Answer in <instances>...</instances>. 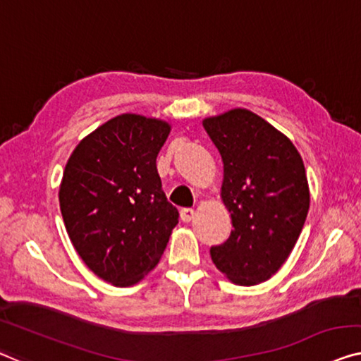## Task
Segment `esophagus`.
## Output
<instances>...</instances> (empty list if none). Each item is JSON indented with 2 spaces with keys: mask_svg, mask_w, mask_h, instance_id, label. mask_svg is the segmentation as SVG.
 Returning a JSON list of instances; mask_svg holds the SVG:
<instances>
[{
  "mask_svg": "<svg viewBox=\"0 0 361 361\" xmlns=\"http://www.w3.org/2000/svg\"><path fill=\"white\" fill-rule=\"evenodd\" d=\"M195 214H196L195 209H191V207H183L181 211H180V217H181L183 222H190V220H191L192 217H195Z\"/></svg>",
  "mask_w": 361,
  "mask_h": 361,
  "instance_id": "34e87169",
  "label": "esophagus"
}]
</instances>
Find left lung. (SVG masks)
<instances>
[{"mask_svg": "<svg viewBox=\"0 0 361 361\" xmlns=\"http://www.w3.org/2000/svg\"><path fill=\"white\" fill-rule=\"evenodd\" d=\"M202 126L222 157V199L233 225L211 257L236 285L264 282L292 252L308 215L303 160L287 136L250 110L206 118Z\"/></svg>", "mask_w": 361, "mask_h": 361, "instance_id": "obj_1", "label": "left lung"}]
</instances>
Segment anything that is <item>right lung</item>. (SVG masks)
Instances as JSON below:
<instances>
[{
    "mask_svg": "<svg viewBox=\"0 0 361 361\" xmlns=\"http://www.w3.org/2000/svg\"><path fill=\"white\" fill-rule=\"evenodd\" d=\"M170 125L125 113L78 144L64 169L60 209L80 259L116 287L157 264L178 224L162 190L157 155Z\"/></svg>",
    "mask_w": 361,
    "mask_h": 361,
    "instance_id": "add662e5",
    "label": "right lung"
}]
</instances>
